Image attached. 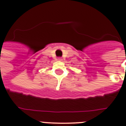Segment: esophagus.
<instances>
[{
  "instance_id": "1",
  "label": "esophagus",
  "mask_w": 126,
  "mask_h": 126,
  "mask_svg": "<svg viewBox=\"0 0 126 126\" xmlns=\"http://www.w3.org/2000/svg\"><path fill=\"white\" fill-rule=\"evenodd\" d=\"M57 60H58V61H62V58H61V57H59V58H58Z\"/></svg>"
}]
</instances>
